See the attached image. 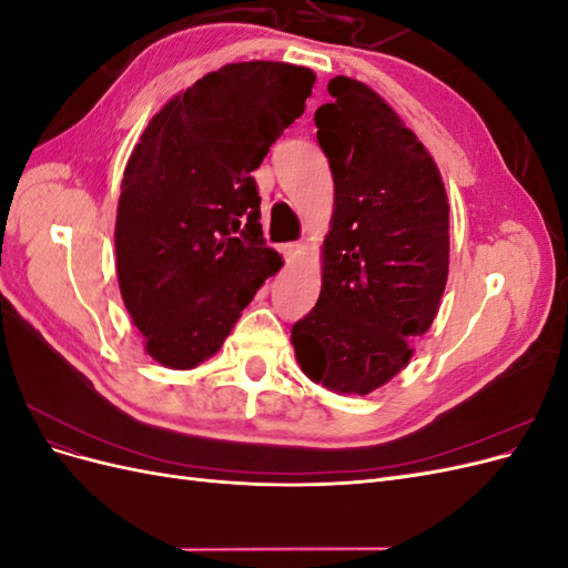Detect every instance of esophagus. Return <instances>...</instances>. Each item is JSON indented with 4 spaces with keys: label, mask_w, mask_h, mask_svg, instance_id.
<instances>
[{
    "label": "esophagus",
    "mask_w": 568,
    "mask_h": 568,
    "mask_svg": "<svg viewBox=\"0 0 568 568\" xmlns=\"http://www.w3.org/2000/svg\"><path fill=\"white\" fill-rule=\"evenodd\" d=\"M303 248H305V246H303L301 242H286V244L280 246V251H282V255L286 257V261H291V257H296Z\"/></svg>",
    "instance_id": "esophagus-1"
}]
</instances>
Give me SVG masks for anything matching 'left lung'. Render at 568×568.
Returning a JSON list of instances; mask_svg holds the SVG:
<instances>
[{
	"label": "left lung",
	"mask_w": 568,
	"mask_h": 568,
	"mask_svg": "<svg viewBox=\"0 0 568 568\" xmlns=\"http://www.w3.org/2000/svg\"><path fill=\"white\" fill-rule=\"evenodd\" d=\"M315 113L334 175L317 305L291 326L313 382L365 395L412 357L448 282V196L434 159L367 84L338 75Z\"/></svg>",
	"instance_id": "left-lung-1"
}]
</instances>
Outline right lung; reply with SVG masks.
Returning a JSON list of instances; mask_svg holds the SVG:
<instances>
[{
	"mask_svg": "<svg viewBox=\"0 0 568 568\" xmlns=\"http://www.w3.org/2000/svg\"><path fill=\"white\" fill-rule=\"evenodd\" d=\"M311 68L222 65L151 118L123 175L118 284L161 365L220 351L255 291L282 267L265 246L253 170L305 111Z\"/></svg>",
	"mask_w": 568,
	"mask_h": 568,
	"instance_id": "obj_1",
	"label": "right lung"
}]
</instances>
